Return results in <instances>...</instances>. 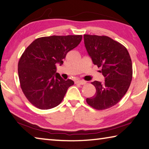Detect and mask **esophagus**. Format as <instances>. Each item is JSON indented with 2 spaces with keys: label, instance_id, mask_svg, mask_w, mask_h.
Here are the masks:
<instances>
[{
  "label": "esophagus",
  "instance_id": "1",
  "mask_svg": "<svg viewBox=\"0 0 149 149\" xmlns=\"http://www.w3.org/2000/svg\"><path fill=\"white\" fill-rule=\"evenodd\" d=\"M75 83L80 85H84L86 83V82L84 81V80H77V81L75 82Z\"/></svg>",
  "mask_w": 149,
  "mask_h": 149
}]
</instances>
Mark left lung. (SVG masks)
<instances>
[{"instance_id":"obj_1","label":"left lung","mask_w":149,"mask_h":149,"mask_svg":"<svg viewBox=\"0 0 149 149\" xmlns=\"http://www.w3.org/2000/svg\"><path fill=\"white\" fill-rule=\"evenodd\" d=\"M84 44L93 64L105 77L103 83L94 81L96 92L86 102L96 110L116 105L126 94L132 79L131 57L126 47L107 36L84 35Z\"/></svg>"}]
</instances>
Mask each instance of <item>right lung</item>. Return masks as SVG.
<instances>
[{"instance_id":"1","label":"right lung","mask_w":149,"mask_h":149,"mask_svg":"<svg viewBox=\"0 0 149 149\" xmlns=\"http://www.w3.org/2000/svg\"><path fill=\"white\" fill-rule=\"evenodd\" d=\"M82 38V35L44 36L25 49L18 62V75L21 88L33 105L47 110L61 103L74 82L63 79L56 72V65L63 63L67 54Z\"/></svg>"}]
</instances>
